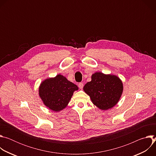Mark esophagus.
<instances>
[{
	"mask_svg": "<svg viewBox=\"0 0 156 156\" xmlns=\"http://www.w3.org/2000/svg\"><path fill=\"white\" fill-rule=\"evenodd\" d=\"M78 87H79L80 89H82L83 87V83H79V84H78Z\"/></svg>",
	"mask_w": 156,
	"mask_h": 156,
	"instance_id": "esophagus-1",
	"label": "esophagus"
}]
</instances>
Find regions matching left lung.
Returning <instances> with one entry per match:
<instances>
[{"label": "left lung", "mask_w": 156, "mask_h": 156, "mask_svg": "<svg viewBox=\"0 0 156 156\" xmlns=\"http://www.w3.org/2000/svg\"><path fill=\"white\" fill-rule=\"evenodd\" d=\"M83 90L95 105L101 110H107L119 101L123 84L116 76L97 72L92 75L91 81L84 85Z\"/></svg>", "instance_id": "obj_1"}]
</instances>
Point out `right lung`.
<instances>
[{"label": "right lung", "mask_w": 156, "mask_h": 156, "mask_svg": "<svg viewBox=\"0 0 156 156\" xmlns=\"http://www.w3.org/2000/svg\"><path fill=\"white\" fill-rule=\"evenodd\" d=\"M78 86L63 75L44 80L39 87V96L44 104L54 111H60L69 104Z\"/></svg>", "instance_id": "right-lung-1"}]
</instances>
